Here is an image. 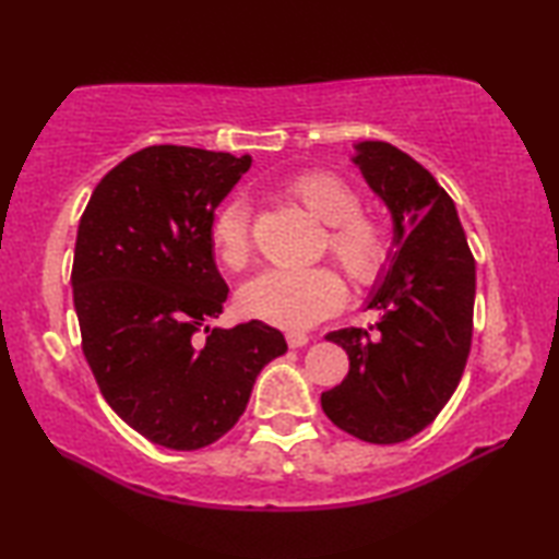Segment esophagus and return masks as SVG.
<instances>
[{
	"mask_svg": "<svg viewBox=\"0 0 559 559\" xmlns=\"http://www.w3.org/2000/svg\"><path fill=\"white\" fill-rule=\"evenodd\" d=\"M286 343H288L290 347H302V345H308V335L300 333V330H288V333H286Z\"/></svg>",
	"mask_w": 559,
	"mask_h": 559,
	"instance_id": "esophagus-1",
	"label": "esophagus"
}]
</instances>
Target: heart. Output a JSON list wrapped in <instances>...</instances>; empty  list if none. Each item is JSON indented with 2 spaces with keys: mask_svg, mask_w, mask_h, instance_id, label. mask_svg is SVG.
Returning a JSON list of instances; mask_svg holds the SVG:
<instances>
[{
  "mask_svg": "<svg viewBox=\"0 0 559 559\" xmlns=\"http://www.w3.org/2000/svg\"><path fill=\"white\" fill-rule=\"evenodd\" d=\"M281 197L325 224L323 251L355 286H372L382 276L390 259V234L380 216L359 210V192L353 182L330 169H306L281 185ZM210 239L224 269L243 271L249 266L253 259L249 204L226 202L214 214ZM343 298V281L328 266L269 269L239 290V306L246 316L288 328L316 323Z\"/></svg>",
  "mask_w": 559,
  "mask_h": 559,
  "instance_id": "1",
  "label": "heart"
}]
</instances>
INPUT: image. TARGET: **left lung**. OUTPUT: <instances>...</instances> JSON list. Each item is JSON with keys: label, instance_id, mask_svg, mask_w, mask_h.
<instances>
[{"label": "left lung", "instance_id": "obj_1", "mask_svg": "<svg viewBox=\"0 0 559 559\" xmlns=\"http://www.w3.org/2000/svg\"><path fill=\"white\" fill-rule=\"evenodd\" d=\"M355 150L353 163L392 212L396 251L367 302L382 313L380 323L325 335L347 353L349 372L320 404L357 439L400 443L427 429L461 382L476 261L453 200L429 169L382 140Z\"/></svg>", "mask_w": 559, "mask_h": 559}]
</instances>
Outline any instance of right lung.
Instances as JSON below:
<instances>
[{"label":"right lung","instance_id":"obj_1","mask_svg":"<svg viewBox=\"0 0 559 559\" xmlns=\"http://www.w3.org/2000/svg\"><path fill=\"white\" fill-rule=\"evenodd\" d=\"M251 157L153 145L93 189L73 253L81 347L128 427L175 451L229 431L273 357L288 349L261 320L212 328L229 288L210 239L214 210ZM204 326L200 344L193 335Z\"/></svg>","mask_w":559,"mask_h":559}]
</instances>
